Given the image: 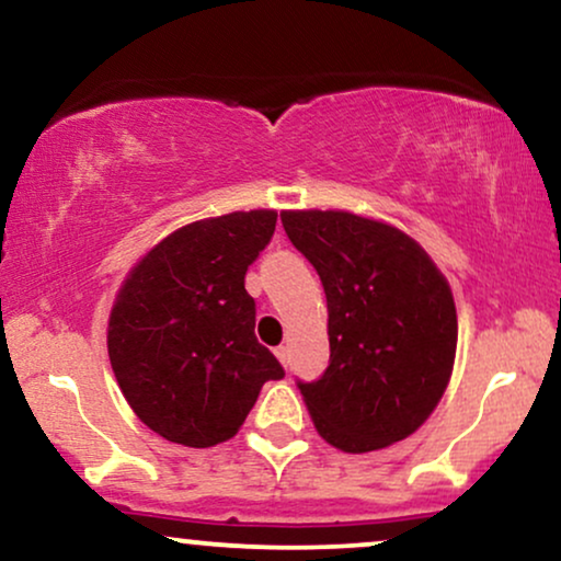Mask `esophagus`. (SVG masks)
Here are the masks:
<instances>
[{
  "label": "esophagus",
  "instance_id": "obj_1",
  "mask_svg": "<svg viewBox=\"0 0 561 561\" xmlns=\"http://www.w3.org/2000/svg\"><path fill=\"white\" fill-rule=\"evenodd\" d=\"M274 354H276V359H279V363H282V365H287V354H289V350H287V346H276V350H274Z\"/></svg>",
  "mask_w": 561,
  "mask_h": 561
}]
</instances>
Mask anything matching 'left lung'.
<instances>
[{
	"label": "left lung",
	"mask_w": 561,
	"mask_h": 561,
	"mask_svg": "<svg viewBox=\"0 0 561 561\" xmlns=\"http://www.w3.org/2000/svg\"><path fill=\"white\" fill-rule=\"evenodd\" d=\"M329 305L331 363L297 382L325 443L370 453L409 437L448 388L458 316L448 279L393 225L342 209L282 211Z\"/></svg>",
	"instance_id": "8db88e82"
}]
</instances>
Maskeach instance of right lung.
<instances>
[{
  "label": "right lung",
  "instance_id": "obj_1",
  "mask_svg": "<svg viewBox=\"0 0 561 561\" xmlns=\"http://www.w3.org/2000/svg\"><path fill=\"white\" fill-rule=\"evenodd\" d=\"M274 209L183 225L126 274L108 318L113 375L160 437L211 448L240 430L285 370L259 344L245 272L268 245Z\"/></svg>",
  "mask_w": 561,
  "mask_h": 561
}]
</instances>
